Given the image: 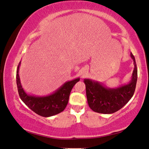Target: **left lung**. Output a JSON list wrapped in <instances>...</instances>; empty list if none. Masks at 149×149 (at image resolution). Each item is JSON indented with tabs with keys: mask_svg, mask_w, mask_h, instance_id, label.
<instances>
[{
	"mask_svg": "<svg viewBox=\"0 0 149 149\" xmlns=\"http://www.w3.org/2000/svg\"><path fill=\"white\" fill-rule=\"evenodd\" d=\"M134 69L131 81L115 88H107L98 81L84 79L88 106L94 112L111 114L120 109L133 96L137 79V68L135 57L132 53Z\"/></svg>",
	"mask_w": 149,
	"mask_h": 149,
	"instance_id": "obj_1",
	"label": "left lung"
}]
</instances>
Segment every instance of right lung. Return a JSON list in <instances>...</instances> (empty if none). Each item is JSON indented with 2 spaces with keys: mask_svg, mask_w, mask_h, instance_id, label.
Masks as SVG:
<instances>
[{
  "mask_svg": "<svg viewBox=\"0 0 149 149\" xmlns=\"http://www.w3.org/2000/svg\"><path fill=\"white\" fill-rule=\"evenodd\" d=\"M20 64L21 62L17 66L16 82L19 95L21 100L32 111L42 117H51L63 111L68 102L70 92L75 84L79 81V78L66 82L57 91L50 95L42 97L29 95L24 91L21 84L19 75Z\"/></svg>",
  "mask_w": 149,
  "mask_h": 149,
  "instance_id": "1",
  "label": "right lung"
}]
</instances>
